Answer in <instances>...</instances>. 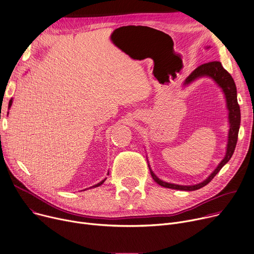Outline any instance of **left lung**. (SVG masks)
Returning a JSON list of instances; mask_svg holds the SVG:
<instances>
[{"label":"left lung","instance_id":"obj_1","mask_svg":"<svg viewBox=\"0 0 254 254\" xmlns=\"http://www.w3.org/2000/svg\"><path fill=\"white\" fill-rule=\"evenodd\" d=\"M202 76L211 77L218 84V87L222 88V90L225 94V97H226L227 108L229 110V125H230L226 155H225L224 159L219 162L217 167L210 174V176L206 180H204L203 182H201L199 184L191 185V186H182V185H176V184L163 182L155 176V174L152 172V170L150 168V165L148 164L152 178H153V180L158 185L162 186V187H164V188L182 190V191H195L202 187H204V186H206L216 176V174L222 170V167L231 159L234 151H235V148H236V144H237L238 132H239L240 122H241V113H240V107H239L238 100H237V89H236V84H235L233 77L224 68L221 62L212 61V62H208V63L198 66L197 68L187 78H186L184 84L185 86L186 84H189L192 81H194L195 79L202 77Z\"/></svg>","mask_w":254,"mask_h":254}]
</instances>
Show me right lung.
<instances>
[{
  "label": "right lung",
  "mask_w": 254,
  "mask_h": 254,
  "mask_svg": "<svg viewBox=\"0 0 254 254\" xmlns=\"http://www.w3.org/2000/svg\"><path fill=\"white\" fill-rule=\"evenodd\" d=\"M12 102H13V101H12V99L10 100V102H9V107H8V109H10V107H11V105H12ZM106 180V179H105ZM105 180H103V181H101L100 183H98L97 185H94L93 186V187H91V188H96V187H99V186H101V185H102L104 182H105Z\"/></svg>",
  "instance_id": "obj_1"
}]
</instances>
